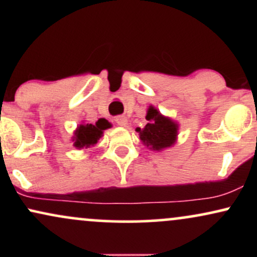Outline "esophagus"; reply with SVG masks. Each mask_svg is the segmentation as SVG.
<instances>
[{
    "mask_svg": "<svg viewBox=\"0 0 257 257\" xmlns=\"http://www.w3.org/2000/svg\"><path fill=\"white\" fill-rule=\"evenodd\" d=\"M116 123L120 126H126L128 125V119L125 116H118L116 117Z\"/></svg>",
    "mask_w": 257,
    "mask_h": 257,
    "instance_id": "esophagus-1",
    "label": "esophagus"
}]
</instances>
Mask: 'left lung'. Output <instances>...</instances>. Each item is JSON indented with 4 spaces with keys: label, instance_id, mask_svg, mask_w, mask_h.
I'll use <instances>...</instances> for the list:
<instances>
[{
    "label": "left lung",
    "instance_id": "obj_1",
    "mask_svg": "<svg viewBox=\"0 0 257 257\" xmlns=\"http://www.w3.org/2000/svg\"><path fill=\"white\" fill-rule=\"evenodd\" d=\"M147 124L137 128L140 141L152 151H163L175 145L179 135V123L164 116L155 106H150L146 113Z\"/></svg>",
    "mask_w": 257,
    "mask_h": 257
}]
</instances>
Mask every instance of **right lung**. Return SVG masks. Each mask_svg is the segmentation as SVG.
Listing matches in <instances>:
<instances>
[{
	"mask_svg": "<svg viewBox=\"0 0 257 257\" xmlns=\"http://www.w3.org/2000/svg\"><path fill=\"white\" fill-rule=\"evenodd\" d=\"M112 124L107 119L100 118L95 122V124H89V123H82L79 124L76 131L73 132L72 143L76 149H88L95 145L99 139L104 135V131L111 128Z\"/></svg>",
	"mask_w": 257,
	"mask_h": 257,
	"instance_id": "1",
	"label": "right lung"
}]
</instances>
